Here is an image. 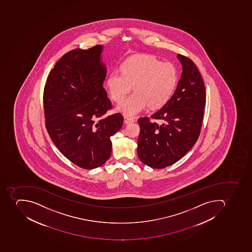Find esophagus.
Returning a JSON list of instances; mask_svg holds the SVG:
<instances>
[{"mask_svg":"<svg viewBox=\"0 0 252 252\" xmlns=\"http://www.w3.org/2000/svg\"><path fill=\"white\" fill-rule=\"evenodd\" d=\"M135 120L134 118H131V117H124V122L125 124H130L133 123V122H135Z\"/></svg>","mask_w":252,"mask_h":252,"instance_id":"obj_1","label":"esophagus"}]
</instances>
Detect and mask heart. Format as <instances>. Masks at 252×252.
I'll return each instance as SVG.
<instances>
[{"label":"heart","mask_w":252,"mask_h":252,"mask_svg":"<svg viewBox=\"0 0 252 252\" xmlns=\"http://www.w3.org/2000/svg\"><path fill=\"white\" fill-rule=\"evenodd\" d=\"M178 72L173 63L161 62L151 56H136L122 64L121 72L114 71L106 80L113 101H121L134 86L135 92L117 105V111L133 117L147 106L158 109L167 101L177 87Z\"/></svg>","instance_id":"obj_1"}]
</instances>
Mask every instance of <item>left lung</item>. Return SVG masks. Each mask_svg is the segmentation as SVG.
Wrapping results in <instances>:
<instances>
[{"instance_id":"left-lung-1","label":"left lung","mask_w":252,"mask_h":252,"mask_svg":"<svg viewBox=\"0 0 252 252\" xmlns=\"http://www.w3.org/2000/svg\"><path fill=\"white\" fill-rule=\"evenodd\" d=\"M182 65L181 79L173 96L151 118L138 120L140 133L137 153L143 164L163 169L178 161L196 143L202 127L206 105V89L196 65L177 54Z\"/></svg>"}]
</instances>
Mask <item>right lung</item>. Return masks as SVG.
<instances>
[{"mask_svg":"<svg viewBox=\"0 0 252 252\" xmlns=\"http://www.w3.org/2000/svg\"><path fill=\"white\" fill-rule=\"evenodd\" d=\"M103 46L71 50L57 62L44 89L46 127L56 147L71 162L93 169L110 158V137L123 125L116 113L100 118L111 109L104 89L106 67Z\"/></svg>","mask_w":252,"mask_h":252,"instance_id":"obj_1","label":"right lung"}]
</instances>
